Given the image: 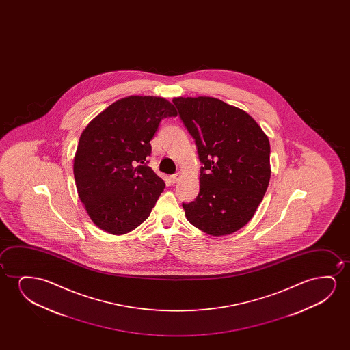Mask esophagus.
<instances>
[{
	"label": "esophagus",
	"mask_w": 350,
	"mask_h": 350,
	"mask_svg": "<svg viewBox=\"0 0 350 350\" xmlns=\"http://www.w3.org/2000/svg\"><path fill=\"white\" fill-rule=\"evenodd\" d=\"M180 177H182V173L177 172L176 173V174H173V176H171V177H170V180H171V182L172 183H177L178 179H179V178Z\"/></svg>",
	"instance_id": "esophagus-1"
}]
</instances>
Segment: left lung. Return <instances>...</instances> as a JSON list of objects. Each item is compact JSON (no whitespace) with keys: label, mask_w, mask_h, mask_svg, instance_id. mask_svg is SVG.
<instances>
[{"label":"left lung","mask_w":350,"mask_h":350,"mask_svg":"<svg viewBox=\"0 0 350 350\" xmlns=\"http://www.w3.org/2000/svg\"><path fill=\"white\" fill-rule=\"evenodd\" d=\"M172 101L203 163L198 196L183 203L187 221L206 234H232L254 217L268 189V136L247 112L220 99L178 96Z\"/></svg>","instance_id":"left-lung-1"}]
</instances>
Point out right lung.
<instances>
[{
	"label": "right lung",
	"mask_w": 350,
	"mask_h": 350,
	"mask_svg": "<svg viewBox=\"0 0 350 350\" xmlns=\"http://www.w3.org/2000/svg\"><path fill=\"white\" fill-rule=\"evenodd\" d=\"M177 116L165 98L129 96L111 104L82 131L74 157L77 195L94 225L113 235L148 219L165 183L147 166L160 120Z\"/></svg>",
	"instance_id": "right-lung-1"
}]
</instances>
